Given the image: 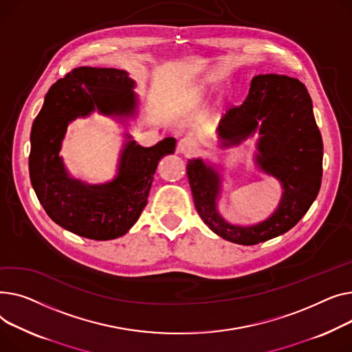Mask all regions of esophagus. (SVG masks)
Listing matches in <instances>:
<instances>
[{
    "mask_svg": "<svg viewBox=\"0 0 352 352\" xmlns=\"http://www.w3.org/2000/svg\"><path fill=\"white\" fill-rule=\"evenodd\" d=\"M199 151L197 143L192 138H183L177 143V152L184 155H195Z\"/></svg>",
    "mask_w": 352,
    "mask_h": 352,
    "instance_id": "obj_1",
    "label": "esophagus"
}]
</instances>
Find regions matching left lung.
<instances>
[{
	"mask_svg": "<svg viewBox=\"0 0 352 352\" xmlns=\"http://www.w3.org/2000/svg\"><path fill=\"white\" fill-rule=\"evenodd\" d=\"M260 125L257 163L283 183L278 209L256 226L226 223L216 210L219 175L200 159L186 164L195 208L217 236L253 245L294 227L316 200L322 177V139L313 115V102L302 82L285 75H257L240 107L227 111L219 126L224 146L237 144Z\"/></svg>",
	"mask_w": 352,
	"mask_h": 352,
	"instance_id": "1",
	"label": "left lung"
}]
</instances>
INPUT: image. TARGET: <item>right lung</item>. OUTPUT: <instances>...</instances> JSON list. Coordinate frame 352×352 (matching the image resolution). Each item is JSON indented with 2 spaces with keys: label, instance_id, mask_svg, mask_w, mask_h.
Here are the masks:
<instances>
[{
  "label": "right lung",
  "instance_id": "add662e5",
  "mask_svg": "<svg viewBox=\"0 0 352 352\" xmlns=\"http://www.w3.org/2000/svg\"><path fill=\"white\" fill-rule=\"evenodd\" d=\"M133 85L125 71L75 68L50 88L32 123L30 177L35 195L56 224L78 236L112 240L125 234L148 204L160 157L175 152L173 138L151 148L131 140L122 152L115 180L88 186L68 177L59 157L68 123L95 109L105 115H133Z\"/></svg>",
  "mask_w": 352,
  "mask_h": 352
}]
</instances>
